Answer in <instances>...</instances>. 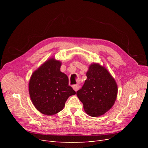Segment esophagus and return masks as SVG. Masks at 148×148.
Instances as JSON below:
<instances>
[{"instance_id":"obj_1","label":"esophagus","mask_w":148,"mask_h":148,"mask_svg":"<svg viewBox=\"0 0 148 148\" xmlns=\"http://www.w3.org/2000/svg\"><path fill=\"white\" fill-rule=\"evenodd\" d=\"M73 88L75 91H77L79 89V84H75L73 86Z\"/></svg>"}]
</instances>
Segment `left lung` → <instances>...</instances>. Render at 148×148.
<instances>
[{"mask_svg":"<svg viewBox=\"0 0 148 148\" xmlns=\"http://www.w3.org/2000/svg\"><path fill=\"white\" fill-rule=\"evenodd\" d=\"M87 79L77 92L87 114L93 117L104 115L114 106L118 88L114 78L104 66L94 63L89 66Z\"/></svg>","mask_w":148,"mask_h":148,"instance_id":"left-lung-1","label":"left lung"}]
</instances>
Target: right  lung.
<instances>
[{"instance_id": "1", "label": "right lung", "mask_w": 148, "mask_h": 148, "mask_svg": "<svg viewBox=\"0 0 148 148\" xmlns=\"http://www.w3.org/2000/svg\"><path fill=\"white\" fill-rule=\"evenodd\" d=\"M61 62L51 58L31 75L29 93L33 105L40 112L52 115L64 109L69 96L76 92L69 85L67 76L60 71Z\"/></svg>"}]
</instances>
